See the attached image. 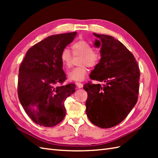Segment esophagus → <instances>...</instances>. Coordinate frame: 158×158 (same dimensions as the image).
Segmentation results:
<instances>
[{
	"instance_id": "obj_1",
	"label": "esophagus",
	"mask_w": 158,
	"mask_h": 158,
	"mask_svg": "<svg viewBox=\"0 0 158 158\" xmlns=\"http://www.w3.org/2000/svg\"><path fill=\"white\" fill-rule=\"evenodd\" d=\"M76 85H77V88H82L83 85L81 83H77Z\"/></svg>"
}]
</instances>
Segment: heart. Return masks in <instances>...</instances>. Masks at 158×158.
<instances>
[{
    "mask_svg": "<svg viewBox=\"0 0 158 158\" xmlns=\"http://www.w3.org/2000/svg\"><path fill=\"white\" fill-rule=\"evenodd\" d=\"M74 55L80 56L79 65L81 66L73 69L68 73V78L70 81L75 82H81L85 79L88 74L89 70L87 66L91 68L98 64L100 60L99 53L94 51L93 47L89 43L85 41H79L72 45ZM60 59L63 66L65 69H69L72 65L73 56L68 48H64L60 55Z\"/></svg>",
    "mask_w": 158,
    "mask_h": 158,
    "instance_id": "obj_1",
    "label": "heart"
}]
</instances>
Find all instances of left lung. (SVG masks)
<instances>
[{"label":"left lung","instance_id":"left-lung-1","mask_svg":"<svg viewBox=\"0 0 158 158\" xmlns=\"http://www.w3.org/2000/svg\"><path fill=\"white\" fill-rule=\"evenodd\" d=\"M94 45L100 48L101 56L90 79L104 84L88 83L86 114L93 124L109 128L121 123L136 104L140 70L133 54L123 43L111 36L93 33Z\"/></svg>","mask_w":158,"mask_h":158}]
</instances>
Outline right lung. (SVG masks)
Instances as JSON below:
<instances>
[{"label":"right lung","mask_w":158,"mask_h":158,"mask_svg":"<svg viewBox=\"0 0 158 158\" xmlns=\"http://www.w3.org/2000/svg\"><path fill=\"white\" fill-rule=\"evenodd\" d=\"M77 32L49 36L30 48L19 69L18 93L25 112L36 124L56 126L66 115L64 101L75 92L66 79L60 55Z\"/></svg>","instance_id":"1"}]
</instances>
